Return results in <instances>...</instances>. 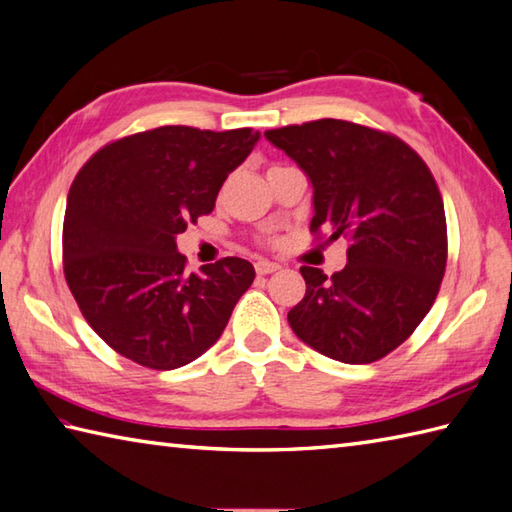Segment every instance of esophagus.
Masks as SVG:
<instances>
[{
  "instance_id": "obj_1",
  "label": "esophagus",
  "mask_w": 512,
  "mask_h": 512,
  "mask_svg": "<svg viewBox=\"0 0 512 512\" xmlns=\"http://www.w3.org/2000/svg\"><path fill=\"white\" fill-rule=\"evenodd\" d=\"M279 268H282V266L275 264V262H266V259H259V262L255 264L257 275H270V273H277Z\"/></svg>"
}]
</instances>
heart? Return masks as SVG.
<instances>
[{"label": "heart", "instance_id": "heart-1", "mask_svg": "<svg viewBox=\"0 0 512 512\" xmlns=\"http://www.w3.org/2000/svg\"><path fill=\"white\" fill-rule=\"evenodd\" d=\"M275 166H279V164H275ZM275 166H270V168H275ZM270 168H268V170H270Z\"/></svg>", "mask_w": 512, "mask_h": 512}]
</instances>
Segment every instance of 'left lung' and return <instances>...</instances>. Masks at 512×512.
<instances>
[{
	"instance_id": "left-lung-1",
	"label": "left lung",
	"mask_w": 512,
	"mask_h": 512,
	"mask_svg": "<svg viewBox=\"0 0 512 512\" xmlns=\"http://www.w3.org/2000/svg\"><path fill=\"white\" fill-rule=\"evenodd\" d=\"M264 135L313 182L310 233L348 239V264L337 273L299 268L306 295L288 324L337 362H377L415 333L442 286L448 233L435 177L397 135L344 119Z\"/></svg>"
}]
</instances>
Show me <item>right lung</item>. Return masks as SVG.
Here are the masks:
<instances>
[{"mask_svg": "<svg viewBox=\"0 0 512 512\" xmlns=\"http://www.w3.org/2000/svg\"><path fill=\"white\" fill-rule=\"evenodd\" d=\"M257 139L253 128L159 126L102 146L75 175L62 233L66 284L90 328L130 362L190 364L253 284L242 257L186 273L175 237L213 213Z\"/></svg>", "mask_w": 512, "mask_h": 512, "instance_id": "add662e5", "label": "right lung"}]
</instances>
